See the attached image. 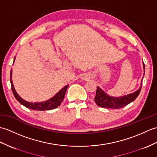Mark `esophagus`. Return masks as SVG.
<instances>
[{"label":"esophagus","mask_w":157,"mask_h":157,"mask_svg":"<svg viewBox=\"0 0 157 157\" xmlns=\"http://www.w3.org/2000/svg\"><path fill=\"white\" fill-rule=\"evenodd\" d=\"M82 79H87L88 78H87V76H86V75H83V78Z\"/></svg>","instance_id":"esophagus-1"}]
</instances>
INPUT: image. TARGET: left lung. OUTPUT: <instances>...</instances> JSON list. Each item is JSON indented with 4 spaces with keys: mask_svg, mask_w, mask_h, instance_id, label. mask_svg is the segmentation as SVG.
Wrapping results in <instances>:
<instances>
[{
    "mask_svg": "<svg viewBox=\"0 0 157 157\" xmlns=\"http://www.w3.org/2000/svg\"><path fill=\"white\" fill-rule=\"evenodd\" d=\"M144 71H145L144 63H143ZM142 86L135 92L124 96L122 97L114 98L108 96L104 91L97 87L96 94L94 101L98 106L105 108H113L119 109L126 106L130 103L132 102L139 95Z\"/></svg>",
    "mask_w": 157,
    "mask_h": 157,
    "instance_id": "obj_1",
    "label": "left lung"
}]
</instances>
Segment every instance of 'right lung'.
<instances>
[{
    "label": "right lung",
    "instance_id": "add662e5",
    "mask_svg": "<svg viewBox=\"0 0 157 157\" xmlns=\"http://www.w3.org/2000/svg\"><path fill=\"white\" fill-rule=\"evenodd\" d=\"M10 83H11V89L13 91V95L14 97H15L17 100L22 105H23L24 106L34 110H40V111L49 110H53V109H55L57 108L58 106H59L61 103L62 102V101L63 100L65 92H66L67 89L69 86V85L65 86L63 89H61L59 92L56 94V96H54L52 98H51V99L48 100H47L45 101H43V102L32 103V102H29V101H27L24 100L23 99H22V98L18 95L17 93L16 92L14 88L13 81L11 79L12 70H10Z\"/></svg>",
    "mask_w": 157,
    "mask_h": 157
}]
</instances>
